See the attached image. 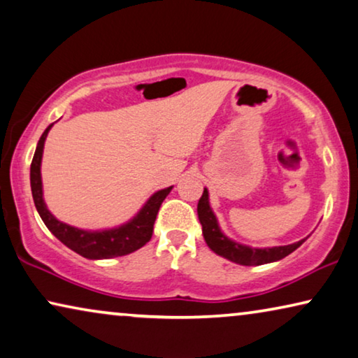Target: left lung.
<instances>
[{"label": "left lung", "instance_id": "obj_1", "mask_svg": "<svg viewBox=\"0 0 358 358\" xmlns=\"http://www.w3.org/2000/svg\"><path fill=\"white\" fill-rule=\"evenodd\" d=\"M197 217L202 225V234L204 239L213 252L222 255L228 260L239 265H264L271 264L276 260L285 259L286 255L301 246L306 239H301L294 244H287V246H275V248H250L246 244H239L233 241L225 234L222 233L220 227H218L215 213L212 212L209 204V191L204 188L199 202H197Z\"/></svg>", "mask_w": 358, "mask_h": 358}]
</instances>
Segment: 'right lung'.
<instances>
[{"mask_svg":"<svg viewBox=\"0 0 358 358\" xmlns=\"http://www.w3.org/2000/svg\"><path fill=\"white\" fill-rule=\"evenodd\" d=\"M51 127L52 124L43 131L38 145H36L35 149L34 161H31L30 165L31 196H34L36 210H38L41 220L45 222L48 230L55 234L62 244H66L69 249H72L73 252L80 254L85 259L92 260L120 257V255L131 254L145 246L152 236L154 222H156L157 212L161 209L165 197H167L170 191H172V186L154 193L146 201V204L141 207V210L138 212L130 222H127L120 227L110 228V230L87 231L67 225V223L64 222H59L50 210H48L45 199H43L41 185L43 148H45V140L48 136V131L51 130Z\"/></svg>","mask_w":358,"mask_h":358,"instance_id":"1","label":"right lung"}]
</instances>
